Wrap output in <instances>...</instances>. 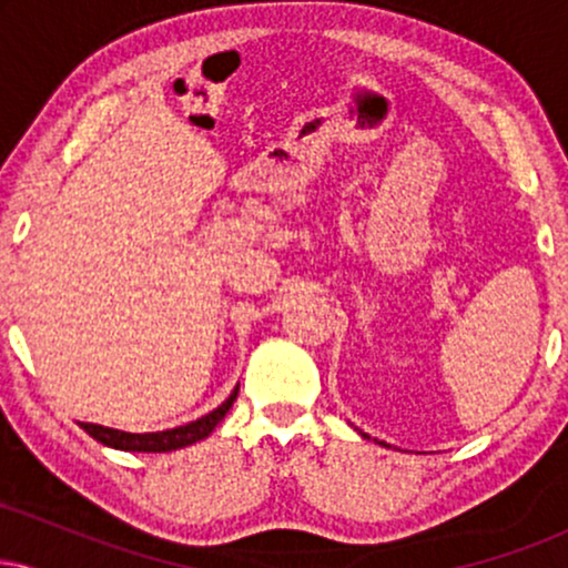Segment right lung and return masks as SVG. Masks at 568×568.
Listing matches in <instances>:
<instances>
[{
	"label": "right lung",
	"mask_w": 568,
	"mask_h": 568,
	"mask_svg": "<svg viewBox=\"0 0 568 568\" xmlns=\"http://www.w3.org/2000/svg\"><path fill=\"white\" fill-rule=\"evenodd\" d=\"M240 393V384L234 387V393L221 403L219 408H213L211 414H205L197 422H189L184 427H175V429H162V433H122V429H112V427H101V425H88L82 422V429L95 438L103 446H112V448H122V452H146V454H162V452H175V448H184L192 446L202 438L216 429V425L226 416V410L232 408L234 397Z\"/></svg>",
	"instance_id": "1"
}]
</instances>
